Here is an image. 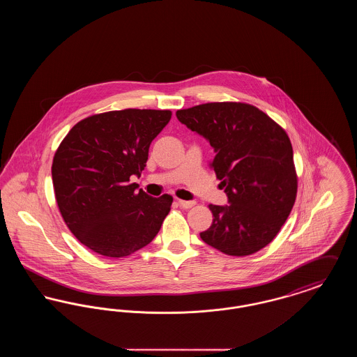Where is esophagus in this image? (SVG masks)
I'll use <instances>...</instances> for the list:
<instances>
[{
    "label": "esophagus",
    "mask_w": 357,
    "mask_h": 357,
    "mask_svg": "<svg viewBox=\"0 0 357 357\" xmlns=\"http://www.w3.org/2000/svg\"><path fill=\"white\" fill-rule=\"evenodd\" d=\"M197 202L195 201H183V199H179V206L183 207V208H191L192 206H195Z\"/></svg>",
    "instance_id": "34e87169"
}]
</instances>
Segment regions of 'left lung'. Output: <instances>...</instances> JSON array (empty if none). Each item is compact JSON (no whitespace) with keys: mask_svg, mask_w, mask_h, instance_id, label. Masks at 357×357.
I'll use <instances>...</instances> for the list:
<instances>
[{"mask_svg":"<svg viewBox=\"0 0 357 357\" xmlns=\"http://www.w3.org/2000/svg\"><path fill=\"white\" fill-rule=\"evenodd\" d=\"M176 118L215 149L210 169L230 202L208 204L213 223L201 233L202 241L236 257L264 249L288 220L297 197L287 131L248 102H206L178 109Z\"/></svg>","mask_w":357,"mask_h":357,"instance_id":"1","label":"left lung"}]
</instances>
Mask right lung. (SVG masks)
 <instances>
[{
    "instance_id": "right-lung-1",
    "label": "right lung",
    "mask_w": 357,
    "mask_h": 357,
    "mask_svg": "<svg viewBox=\"0 0 357 357\" xmlns=\"http://www.w3.org/2000/svg\"><path fill=\"white\" fill-rule=\"evenodd\" d=\"M170 109L109 111L76 123L57 147L52 181L60 214L88 249L109 258L132 255L153 241L172 197L135 191L153 139Z\"/></svg>"
}]
</instances>
